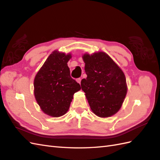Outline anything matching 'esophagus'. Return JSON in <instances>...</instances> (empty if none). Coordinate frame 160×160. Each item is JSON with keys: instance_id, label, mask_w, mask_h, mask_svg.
Masks as SVG:
<instances>
[{"instance_id": "34e87169", "label": "esophagus", "mask_w": 160, "mask_h": 160, "mask_svg": "<svg viewBox=\"0 0 160 160\" xmlns=\"http://www.w3.org/2000/svg\"><path fill=\"white\" fill-rule=\"evenodd\" d=\"M77 83H79L80 85H81V78H78V79H77Z\"/></svg>"}]
</instances>
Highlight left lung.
I'll list each match as a JSON object with an SVG mask.
<instances>
[{"instance_id": "1", "label": "left lung", "mask_w": 160, "mask_h": 160, "mask_svg": "<svg viewBox=\"0 0 160 160\" xmlns=\"http://www.w3.org/2000/svg\"><path fill=\"white\" fill-rule=\"evenodd\" d=\"M82 57L88 77L81 85L91 109L98 117H111L120 109L128 92L123 72L104 52Z\"/></svg>"}]
</instances>
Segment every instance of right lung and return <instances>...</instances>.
<instances>
[{
	"instance_id": "obj_1",
	"label": "right lung",
	"mask_w": 160,
	"mask_h": 160,
	"mask_svg": "<svg viewBox=\"0 0 160 160\" xmlns=\"http://www.w3.org/2000/svg\"><path fill=\"white\" fill-rule=\"evenodd\" d=\"M70 53L54 51L48 57L34 79V95L45 114L53 118L65 115L69 110L72 97L81 89L71 78L67 62Z\"/></svg>"
}]
</instances>
